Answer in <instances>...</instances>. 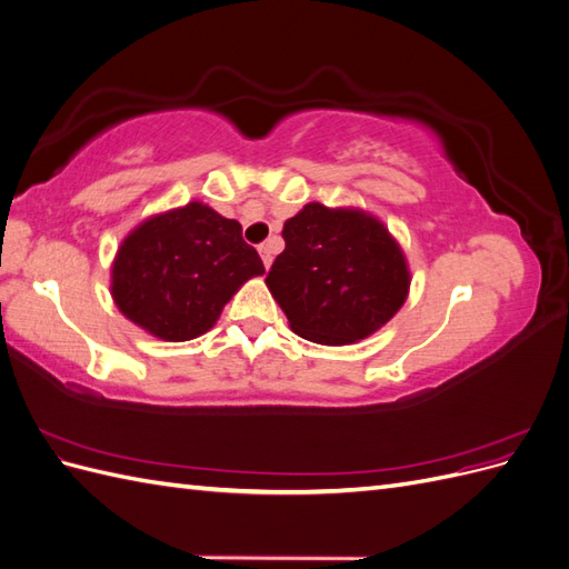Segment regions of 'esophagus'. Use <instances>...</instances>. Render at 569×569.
I'll return each instance as SVG.
<instances>
[{
    "instance_id": "esophagus-1",
    "label": "esophagus",
    "mask_w": 569,
    "mask_h": 569,
    "mask_svg": "<svg viewBox=\"0 0 569 569\" xmlns=\"http://www.w3.org/2000/svg\"><path fill=\"white\" fill-rule=\"evenodd\" d=\"M258 253H261V258H263V266L270 268V263H272V249H270V244L258 247Z\"/></svg>"
}]
</instances>
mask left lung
<instances>
[{
  "label": "left lung",
  "instance_id": "obj_1",
  "mask_svg": "<svg viewBox=\"0 0 569 569\" xmlns=\"http://www.w3.org/2000/svg\"><path fill=\"white\" fill-rule=\"evenodd\" d=\"M284 251L266 284L291 332L341 347L366 339L403 306L410 270L385 222L313 201L284 222Z\"/></svg>",
  "mask_w": 569,
  "mask_h": 569
}]
</instances>
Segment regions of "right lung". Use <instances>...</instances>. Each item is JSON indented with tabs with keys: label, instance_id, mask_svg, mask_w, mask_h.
<instances>
[{
	"label": "right lung",
	"instance_id": "add662e5",
	"mask_svg": "<svg viewBox=\"0 0 569 569\" xmlns=\"http://www.w3.org/2000/svg\"><path fill=\"white\" fill-rule=\"evenodd\" d=\"M263 272L237 220L189 201L142 220L123 239L111 266V297L149 335L187 341L209 332L237 289Z\"/></svg>",
	"mask_w": 569,
	"mask_h": 569
}]
</instances>
